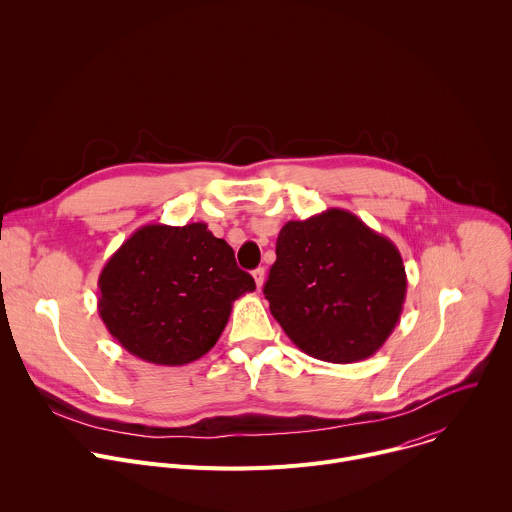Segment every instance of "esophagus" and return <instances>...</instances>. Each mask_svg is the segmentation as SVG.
Wrapping results in <instances>:
<instances>
[{
  "mask_svg": "<svg viewBox=\"0 0 512 512\" xmlns=\"http://www.w3.org/2000/svg\"><path fill=\"white\" fill-rule=\"evenodd\" d=\"M253 279H255L257 287L261 289V287H263V281H265V269H263V267H257V269L253 271Z\"/></svg>",
  "mask_w": 512,
  "mask_h": 512,
  "instance_id": "obj_1",
  "label": "esophagus"
}]
</instances>
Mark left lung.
Returning a JSON list of instances; mask_svg holds the SVG:
<instances>
[{"mask_svg": "<svg viewBox=\"0 0 512 512\" xmlns=\"http://www.w3.org/2000/svg\"><path fill=\"white\" fill-rule=\"evenodd\" d=\"M263 294L306 354L348 364L379 352L399 324L407 273L393 241L342 208L289 221Z\"/></svg>", "mask_w": 512, "mask_h": 512, "instance_id": "left-lung-1", "label": "left lung"}]
</instances>
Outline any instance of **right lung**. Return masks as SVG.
I'll list each match as a JSON object with an SVG mask.
<instances>
[{
  "label": "right lung",
  "mask_w": 512,
  "mask_h": 512,
  "mask_svg": "<svg viewBox=\"0 0 512 512\" xmlns=\"http://www.w3.org/2000/svg\"><path fill=\"white\" fill-rule=\"evenodd\" d=\"M255 291L206 223L139 227L99 275V316L133 356L180 367L221 338L233 302Z\"/></svg>",
  "instance_id": "1"
}]
</instances>
